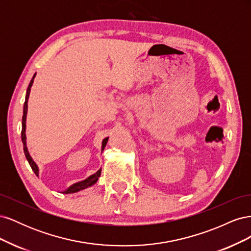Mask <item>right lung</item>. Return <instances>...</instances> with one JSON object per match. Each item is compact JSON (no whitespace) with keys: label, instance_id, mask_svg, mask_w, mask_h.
I'll return each instance as SVG.
<instances>
[{"label":"right lung","instance_id":"add662e5","mask_svg":"<svg viewBox=\"0 0 251 251\" xmlns=\"http://www.w3.org/2000/svg\"><path fill=\"white\" fill-rule=\"evenodd\" d=\"M35 77V74L33 75L32 79L30 80V83L29 86L27 88V93H26V100H25V102H24V112H23V118H22V142L23 144H24V151H25V156L27 158V160L30 164V166H31L32 171L34 172V174L36 175V176H39V168H37L36 163L32 160L31 156H30L29 151H28V149L26 147V134H25V131H26V116H27V110H28V98H29V94H30V90H31V86L33 83V79ZM108 139L109 138H105L103 139L102 141V146H101V151H103L105 144H107L108 142ZM100 174H101V169L98 170L94 175H92V176H90L89 178H87L86 180H82L80 182H77V183H75L73 185H71L69 188L66 189L65 192H63L64 194H72V193H76V192H79L81 191V189H85L89 186H92L93 184H95L98 178L100 177Z\"/></svg>","mask_w":251,"mask_h":251}]
</instances>
